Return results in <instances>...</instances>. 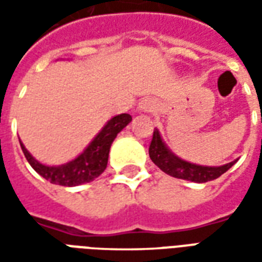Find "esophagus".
Returning a JSON list of instances; mask_svg holds the SVG:
<instances>
[{"mask_svg":"<svg viewBox=\"0 0 262 262\" xmlns=\"http://www.w3.org/2000/svg\"><path fill=\"white\" fill-rule=\"evenodd\" d=\"M153 108V101L151 99H143L142 102L137 105V111H140V112H148L150 109Z\"/></svg>","mask_w":262,"mask_h":262,"instance_id":"34e87169","label":"esophagus"}]
</instances>
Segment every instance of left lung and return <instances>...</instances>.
Wrapping results in <instances>:
<instances>
[{"label": "left lung", "instance_id": "8db88e82", "mask_svg": "<svg viewBox=\"0 0 262 262\" xmlns=\"http://www.w3.org/2000/svg\"><path fill=\"white\" fill-rule=\"evenodd\" d=\"M148 154L154 164L161 171H164L165 174L192 182H208L216 180L237 163V160H234L219 167H208V165H199L185 161L167 147L164 140L161 139L159 129H154Z\"/></svg>", "mask_w": 262, "mask_h": 262}]
</instances>
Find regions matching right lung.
Returning a JSON list of instances; mask_svg holds the SVG:
<instances>
[{
  "mask_svg": "<svg viewBox=\"0 0 262 262\" xmlns=\"http://www.w3.org/2000/svg\"><path fill=\"white\" fill-rule=\"evenodd\" d=\"M130 120L132 116L129 114L114 116L106 122V125L103 126L97 136L92 139V142L86 146L82 153L78 154L74 160L61 165L42 164L26 150L20 139L19 144L28 163L39 176L56 185L77 187L81 184L94 181L105 171L108 164L111 144L114 143L118 133L130 123Z\"/></svg>",
  "mask_w": 262,
  "mask_h": 262,
  "instance_id": "add662e5",
  "label": "right lung"
}]
</instances>
